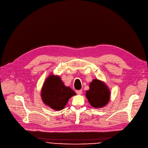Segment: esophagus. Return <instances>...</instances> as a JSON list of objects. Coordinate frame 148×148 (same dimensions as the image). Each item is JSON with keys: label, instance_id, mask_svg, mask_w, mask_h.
<instances>
[{"label": "esophagus", "instance_id": "34e87169", "mask_svg": "<svg viewBox=\"0 0 148 148\" xmlns=\"http://www.w3.org/2000/svg\"><path fill=\"white\" fill-rule=\"evenodd\" d=\"M76 92H77V95H82V90H77L76 91Z\"/></svg>", "mask_w": 148, "mask_h": 148}]
</instances>
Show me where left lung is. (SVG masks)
I'll return each instance as SVG.
<instances>
[{"label":"left lung","instance_id":"8db88e82","mask_svg":"<svg viewBox=\"0 0 148 148\" xmlns=\"http://www.w3.org/2000/svg\"><path fill=\"white\" fill-rule=\"evenodd\" d=\"M90 88L86 91V96L94 108H102L109 103L110 91L107 86L98 79H94L90 83Z\"/></svg>","mask_w":148,"mask_h":148}]
</instances>
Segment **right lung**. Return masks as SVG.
<instances>
[{
  "label": "right lung",
  "instance_id": "add662e5",
  "mask_svg": "<svg viewBox=\"0 0 148 148\" xmlns=\"http://www.w3.org/2000/svg\"><path fill=\"white\" fill-rule=\"evenodd\" d=\"M75 95L70 87L64 85L59 75L53 74L47 78L41 92L44 104L57 111L63 109L69 100Z\"/></svg>",
  "mask_w": 148,
  "mask_h": 148
}]
</instances>
